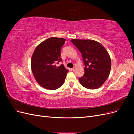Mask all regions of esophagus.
<instances>
[{"instance_id":"esophagus-1","label":"esophagus","mask_w":134,"mask_h":134,"mask_svg":"<svg viewBox=\"0 0 134 134\" xmlns=\"http://www.w3.org/2000/svg\"><path fill=\"white\" fill-rule=\"evenodd\" d=\"M71 70H72V71H75V68H72V69H71Z\"/></svg>"}]
</instances>
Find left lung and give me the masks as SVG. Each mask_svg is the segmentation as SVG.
<instances>
[{"label":"left lung","instance_id":"left-lung-1","mask_svg":"<svg viewBox=\"0 0 134 134\" xmlns=\"http://www.w3.org/2000/svg\"><path fill=\"white\" fill-rule=\"evenodd\" d=\"M71 41L82 54L85 65L84 74L79 78L80 83L90 90L99 88L111 71V60L107 51L94 40L72 39Z\"/></svg>","mask_w":134,"mask_h":134}]
</instances>
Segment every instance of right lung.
Wrapping results in <instances>:
<instances>
[{
	"mask_svg": "<svg viewBox=\"0 0 134 134\" xmlns=\"http://www.w3.org/2000/svg\"><path fill=\"white\" fill-rule=\"evenodd\" d=\"M65 41L62 38H48L40 43L32 54V73L37 83L44 88L55 90L64 83L69 70L63 64L59 66L56 64L62 61L60 51Z\"/></svg>",
	"mask_w": 134,
	"mask_h": 134,
	"instance_id": "obj_1",
	"label": "right lung"
}]
</instances>
